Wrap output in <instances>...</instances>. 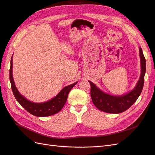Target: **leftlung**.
Segmentation results:
<instances>
[{
	"instance_id": "obj_1",
	"label": "left lung",
	"mask_w": 155,
	"mask_h": 155,
	"mask_svg": "<svg viewBox=\"0 0 155 155\" xmlns=\"http://www.w3.org/2000/svg\"><path fill=\"white\" fill-rule=\"evenodd\" d=\"M141 61V74L137 85L132 91L121 96H112L103 92L91 81V96L94 105L98 109L107 113L118 114L127 110L137 100L141 94L146 70V62L141 48H139Z\"/></svg>"
}]
</instances>
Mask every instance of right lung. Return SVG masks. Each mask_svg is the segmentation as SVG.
Instances as JSON below:
<instances>
[{"mask_svg": "<svg viewBox=\"0 0 155 155\" xmlns=\"http://www.w3.org/2000/svg\"><path fill=\"white\" fill-rule=\"evenodd\" d=\"M13 56L11 59V65L10 70V80L12 85V89L17 101L22 107L30 112V114L38 117H45L58 113L63 109L67 101L68 94L70 91L76 85L78 82L74 83L64 87L57 95L52 99L43 103H34L27 100L21 95L17 90L13 77Z\"/></svg>", "mask_w": 155, "mask_h": 155, "instance_id": "add662e5", "label": "right lung"}]
</instances>
